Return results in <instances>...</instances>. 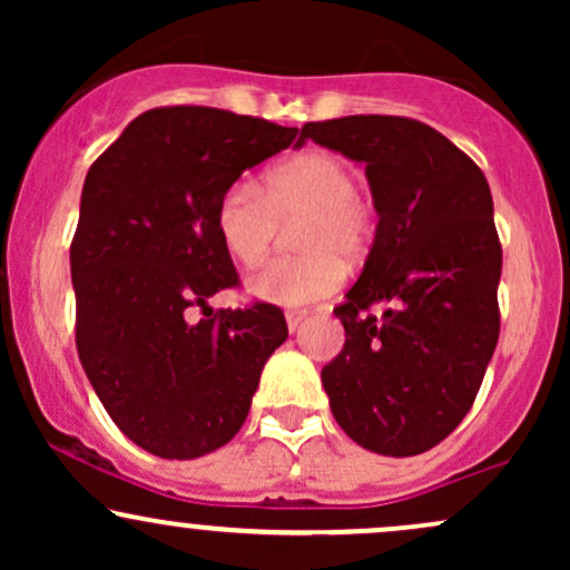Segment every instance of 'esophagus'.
I'll use <instances>...</instances> for the list:
<instances>
[{
    "mask_svg": "<svg viewBox=\"0 0 570 570\" xmlns=\"http://www.w3.org/2000/svg\"><path fill=\"white\" fill-rule=\"evenodd\" d=\"M307 311H286V326H289V332H297V326L305 322Z\"/></svg>",
    "mask_w": 570,
    "mask_h": 570,
    "instance_id": "esophagus-1",
    "label": "esophagus"
}]
</instances>
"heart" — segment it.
I'll return each instance as SVG.
<instances>
[{
  "label": "heart",
  "instance_id": "1",
  "mask_svg": "<svg viewBox=\"0 0 570 570\" xmlns=\"http://www.w3.org/2000/svg\"><path fill=\"white\" fill-rule=\"evenodd\" d=\"M299 257L267 263L248 292L273 305H307L330 297L375 240V208L358 195L356 171L332 153H305L265 176L263 189L238 179L217 203V233L235 263L252 267L271 254L281 222L299 219Z\"/></svg>",
  "mask_w": 570,
  "mask_h": 570
}]
</instances>
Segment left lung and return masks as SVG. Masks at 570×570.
<instances>
[{
  "mask_svg": "<svg viewBox=\"0 0 570 570\" xmlns=\"http://www.w3.org/2000/svg\"><path fill=\"white\" fill-rule=\"evenodd\" d=\"M299 139L364 163L381 217L335 307L345 345L322 370L332 415L372 453H426L472 410L499 343L501 240L485 174L410 117L305 122ZM377 302L392 305L383 317L368 313Z\"/></svg>",
  "mask_w": 570,
  "mask_h": 570,
  "instance_id": "obj_1",
  "label": "left lung"
}]
</instances>
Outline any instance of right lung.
Here are the masks:
<instances>
[{
    "mask_svg": "<svg viewBox=\"0 0 570 570\" xmlns=\"http://www.w3.org/2000/svg\"><path fill=\"white\" fill-rule=\"evenodd\" d=\"M294 139L297 128L263 117L160 107L85 176L69 248L77 353L104 410L147 453L187 461L230 442L289 335L276 305L212 311L208 297L238 286L214 222L222 193Z\"/></svg>",
    "mask_w": 570,
    "mask_h": 570,
    "instance_id": "add662e5",
    "label": "right lung"
}]
</instances>
